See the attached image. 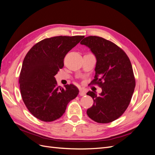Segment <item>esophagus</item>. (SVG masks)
Masks as SVG:
<instances>
[{"mask_svg":"<svg viewBox=\"0 0 155 155\" xmlns=\"http://www.w3.org/2000/svg\"><path fill=\"white\" fill-rule=\"evenodd\" d=\"M79 94L81 96H85V95L86 94V92H85V91L83 90V89H80V90H79Z\"/></svg>","mask_w":155,"mask_h":155,"instance_id":"obj_1","label":"esophagus"}]
</instances>
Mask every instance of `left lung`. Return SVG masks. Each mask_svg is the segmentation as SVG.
<instances>
[{
	"mask_svg": "<svg viewBox=\"0 0 155 155\" xmlns=\"http://www.w3.org/2000/svg\"><path fill=\"white\" fill-rule=\"evenodd\" d=\"M80 43L96 56V74L91 83L102 89L99 96L92 91L87 93L94 100L87 114L96 122H112L126 110L134 91L136 81L130 59L119 46L100 37L88 36Z\"/></svg>",
	"mask_w": 155,
	"mask_h": 155,
	"instance_id": "1",
	"label": "left lung"
}]
</instances>
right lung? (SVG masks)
<instances>
[{
  "label": "right lung",
  "mask_w": 155,
  "mask_h": 155,
  "mask_svg": "<svg viewBox=\"0 0 155 155\" xmlns=\"http://www.w3.org/2000/svg\"><path fill=\"white\" fill-rule=\"evenodd\" d=\"M84 37L46 38L33 46L26 55L19 75L20 90L26 107L36 118L46 122L59 119L68 103L77 97L76 86L58 87L54 76L63 67L65 55Z\"/></svg>",
  "instance_id": "right-lung-1"
}]
</instances>
